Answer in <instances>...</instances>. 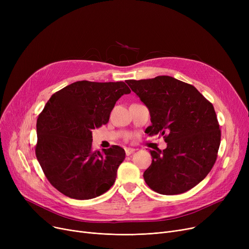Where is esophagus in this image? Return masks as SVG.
I'll list each match as a JSON object with an SVG mask.
<instances>
[{"instance_id":"34e87169","label":"esophagus","mask_w":249,"mask_h":249,"mask_svg":"<svg viewBox=\"0 0 249 249\" xmlns=\"http://www.w3.org/2000/svg\"><path fill=\"white\" fill-rule=\"evenodd\" d=\"M135 151L134 148H125V153L126 155H130L131 153H133Z\"/></svg>"}]
</instances>
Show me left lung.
Segmentation results:
<instances>
[{"label":"left lung","mask_w":249,"mask_h":249,"mask_svg":"<svg viewBox=\"0 0 249 249\" xmlns=\"http://www.w3.org/2000/svg\"><path fill=\"white\" fill-rule=\"evenodd\" d=\"M150 111L148 136L164 135L167 147L150 150L143 174L161 195L182 194L197 186L216 162L221 130L214 107L194 86L168 75L126 82Z\"/></svg>","instance_id":"1"}]
</instances>
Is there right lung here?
<instances>
[{"label":"right lung","mask_w":249,"mask_h":249,"mask_svg":"<svg viewBox=\"0 0 249 249\" xmlns=\"http://www.w3.org/2000/svg\"><path fill=\"white\" fill-rule=\"evenodd\" d=\"M131 90L124 82L80 81L56 91L39 114L35 154L50 184L67 197L93 199L114 185L125 150L94 151L91 130L109 122L116 102Z\"/></svg>","instance_id":"1"}]
</instances>
